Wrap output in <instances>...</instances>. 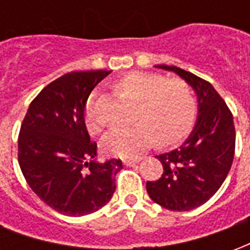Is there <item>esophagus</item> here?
<instances>
[{"label":"esophagus","mask_w":250,"mask_h":250,"mask_svg":"<svg viewBox=\"0 0 250 250\" xmlns=\"http://www.w3.org/2000/svg\"><path fill=\"white\" fill-rule=\"evenodd\" d=\"M139 162H141L139 159H134V161L131 159V161H125V166H130V167H132V166H136Z\"/></svg>","instance_id":"obj_1"}]
</instances>
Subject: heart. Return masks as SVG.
I'll return each mask as SVG.
<instances>
[{
	"label": "heart",
	"mask_w": 250,
	"mask_h": 250,
	"mask_svg": "<svg viewBox=\"0 0 250 250\" xmlns=\"http://www.w3.org/2000/svg\"><path fill=\"white\" fill-rule=\"evenodd\" d=\"M116 87L136 100L135 123L108 131L102 141L107 155L136 158L151 146L154 139L166 146L179 141L188 132L195 112L191 89L182 80H167L162 75L131 72L120 77ZM85 123L89 132L98 134L103 122L95 112L92 102L85 105Z\"/></svg>",
	"instance_id": "1"
}]
</instances>
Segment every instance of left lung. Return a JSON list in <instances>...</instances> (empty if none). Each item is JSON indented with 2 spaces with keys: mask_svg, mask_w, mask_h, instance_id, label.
I'll return each instance as SVG.
<instances>
[{
  "mask_svg": "<svg viewBox=\"0 0 250 250\" xmlns=\"http://www.w3.org/2000/svg\"><path fill=\"white\" fill-rule=\"evenodd\" d=\"M155 68L177 73L193 88L198 115L186 141L157 157L163 174L157 181L147 182V193L165 209L188 211L209 201L230 170L236 146L233 116L210 83L178 66Z\"/></svg>",
  "mask_w": 250,
  "mask_h": 250,
  "instance_id": "obj_1",
  "label": "left lung"
}]
</instances>
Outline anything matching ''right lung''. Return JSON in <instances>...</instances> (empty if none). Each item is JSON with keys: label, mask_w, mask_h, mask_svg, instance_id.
<instances>
[{"label": "right lung", "mask_w": 250, "mask_h": 250, "mask_svg": "<svg viewBox=\"0 0 250 250\" xmlns=\"http://www.w3.org/2000/svg\"><path fill=\"white\" fill-rule=\"evenodd\" d=\"M111 71L71 72L48 84L30 103L19 136V163L41 201L71 217L108 204L120 159L99 162L84 111L92 89Z\"/></svg>", "instance_id": "add662e5"}]
</instances>
